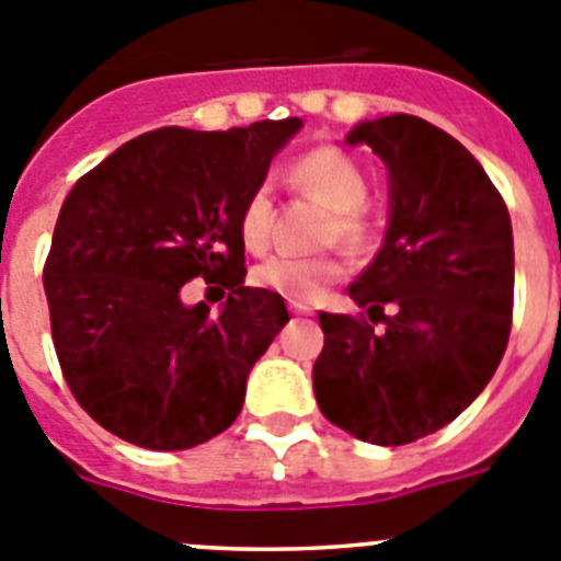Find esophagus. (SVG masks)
Here are the masks:
<instances>
[{"label":"esophagus","mask_w":561,"mask_h":561,"mask_svg":"<svg viewBox=\"0 0 561 561\" xmlns=\"http://www.w3.org/2000/svg\"><path fill=\"white\" fill-rule=\"evenodd\" d=\"M289 309L295 311V314H314V309H311V306H306V304H291V300H289Z\"/></svg>","instance_id":"obj_1"}]
</instances>
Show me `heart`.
Masks as SVG:
<instances>
[{"instance_id": "b5f03b06", "label": "heart", "mask_w": 561, "mask_h": 561, "mask_svg": "<svg viewBox=\"0 0 561 561\" xmlns=\"http://www.w3.org/2000/svg\"><path fill=\"white\" fill-rule=\"evenodd\" d=\"M289 185L306 199L329 207L323 227L325 244H336L354 255L368 252L376 241V221L368 207L370 182L359 162L336 146H317L300 153L286 168ZM275 230V193L266 182L252 187L238 210V236L250 252H264ZM345 264L340 255H275L255 266L252 280L261 289L286 297L291 304H311L323 295L325 286L340 280Z\"/></svg>"}]
</instances>
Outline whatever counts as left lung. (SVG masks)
Returning <instances> with one entry per match:
<instances>
[{
	"label": "left lung",
	"mask_w": 561,
	"mask_h": 561,
	"mask_svg": "<svg viewBox=\"0 0 561 561\" xmlns=\"http://www.w3.org/2000/svg\"><path fill=\"white\" fill-rule=\"evenodd\" d=\"M348 142H365L388 165L390 227L348 286L365 311H320L314 396L354 438L401 447L463 413L503 359L512 219L483 165L433 123L390 114L356 126Z\"/></svg>",
	"instance_id": "8db88e82"
}]
</instances>
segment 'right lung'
I'll return each mask as SVG.
<instances>
[{
	"instance_id": "obj_1",
	"label": "right lung",
	"mask_w": 561,
	"mask_h": 561,
	"mask_svg": "<svg viewBox=\"0 0 561 561\" xmlns=\"http://www.w3.org/2000/svg\"><path fill=\"white\" fill-rule=\"evenodd\" d=\"M304 123L157 128L72 185L44 261L64 381L103 430L146 449H191L241 413L247 376L289 323L284 297L244 286L238 210ZM205 276L221 316L181 304Z\"/></svg>"
}]
</instances>
